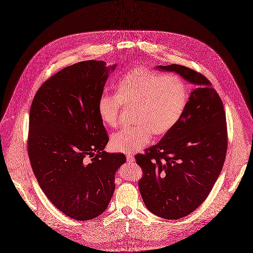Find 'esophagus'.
<instances>
[{
    "label": "esophagus",
    "mask_w": 253,
    "mask_h": 253,
    "mask_svg": "<svg viewBox=\"0 0 253 253\" xmlns=\"http://www.w3.org/2000/svg\"><path fill=\"white\" fill-rule=\"evenodd\" d=\"M126 158H127V161H128V162H133V161L135 160L134 156L132 155V154H127Z\"/></svg>",
    "instance_id": "34e87169"
}]
</instances>
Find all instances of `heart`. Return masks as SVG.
Instances as JSON below:
<instances>
[{
	"label": "heart",
	"instance_id": "heart-1",
	"mask_svg": "<svg viewBox=\"0 0 253 253\" xmlns=\"http://www.w3.org/2000/svg\"><path fill=\"white\" fill-rule=\"evenodd\" d=\"M188 99L186 84L180 77L138 67L120 79L117 95L99 98L98 114L107 125L117 127L122 106L135 110V126L116 133L111 139L116 151L130 154L145 147L153 133L162 136L169 132L183 116Z\"/></svg>",
	"mask_w": 253,
	"mask_h": 253
}]
</instances>
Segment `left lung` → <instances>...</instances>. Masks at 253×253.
Wrapping results in <instances>:
<instances>
[{
    "instance_id": "8db88e82",
    "label": "left lung",
    "mask_w": 253,
    "mask_h": 253,
    "mask_svg": "<svg viewBox=\"0 0 253 253\" xmlns=\"http://www.w3.org/2000/svg\"><path fill=\"white\" fill-rule=\"evenodd\" d=\"M156 68L195 85L179 122L145 154L135 157L143 169L138 188L146 208L178 219L204 202L220 174L227 149L225 113L205 76L179 64Z\"/></svg>"
}]
</instances>
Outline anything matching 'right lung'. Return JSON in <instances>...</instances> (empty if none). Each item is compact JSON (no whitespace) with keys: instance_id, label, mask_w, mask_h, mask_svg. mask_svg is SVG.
Segmentation results:
<instances>
[{"instance_id":"obj_1","label":"right lung","mask_w":253,"mask_h":253,"mask_svg":"<svg viewBox=\"0 0 253 253\" xmlns=\"http://www.w3.org/2000/svg\"><path fill=\"white\" fill-rule=\"evenodd\" d=\"M103 60L67 66L48 79L30 111L28 153L39 186L58 210L88 220L105 212L126 162L104 151L109 137L98 101L111 71Z\"/></svg>"}]
</instances>
